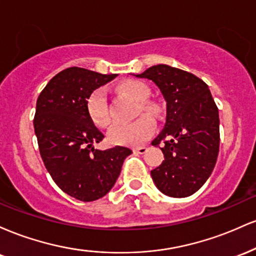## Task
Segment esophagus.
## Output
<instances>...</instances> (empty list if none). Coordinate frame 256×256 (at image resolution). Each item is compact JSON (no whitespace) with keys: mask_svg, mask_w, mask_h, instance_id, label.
<instances>
[{"mask_svg":"<svg viewBox=\"0 0 256 256\" xmlns=\"http://www.w3.org/2000/svg\"><path fill=\"white\" fill-rule=\"evenodd\" d=\"M146 150H148V148H146V146H137V148H134V152H138V154H146Z\"/></svg>","mask_w":256,"mask_h":256,"instance_id":"1","label":"esophagus"}]
</instances>
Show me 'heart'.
<instances>
[{"instance_id": "b5f03b06", "label": "heart", "mask_w": 256, "mask_h": 256, "mask_svg": "<svg viewBox=\"0 0 256 256\" xmlns=\"http://www.w3.org/2000/svg\"><path fill=\"white\" fill-rule=\"evenodd\" d=\"M119 91L128 98L138 101V113L155 116L158 108L154 104L144 102L150 95V91L143 83L140 82H126L119 86ZM86 113L94 125L98 128H107L110 122V110H108L107 95L104 89H96L86 98ZM154 122L146 116L130 122V124H116L108 131V140L113 144L119 146H140L154 134Z\"/></svg>"}]
</instances>
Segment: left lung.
Masks as SVG:
<instances>
[{"instance_id":"obj_1","label":"left lung","mask_w":256,"mask_h":256,"mask_svg":"<svg viewBox=\"0 0 256 256\" xmlns=\"http://www.w3.org/2000/svg\"><path fill=\"white\" fill-rule=\"evenodd\" d=\"M154 82L166 100V124L152 142L165 160L150 172L161 192L171 198L195 194L210 178L219 154L218 107L208 85L183 70L156 64L137 74Z\"/></svg>"}]
</instances>
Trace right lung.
I'll use <instances>...</instances> for the list:
<instances>
[{
  "label": "right lung",
  "instance_id": "1",
  "mask_svg": "<svg viewBox=\"0 0 256 256\" xmlns=\"http://www.w3.org/2000/svg\"><path fill=\"white\" fill-rule=\"evenodd\" d=\"M116 76L70 67L52 77L37 98L34 128L40 158L55 184L79 201L104 198L132 152L119 146H92L104 136L88 116L86 98Z\"/></svg>",
  "mask_w": 256,
  "mask_h": 256
}]
</instances>
